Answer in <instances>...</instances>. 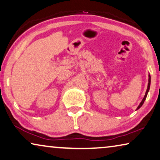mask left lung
I'll list each match as a JSON object with an SVG mask.
<instances>
[{"instance_id":"1","label":"left lung","mask_w":160,"mask_h":160,"mask_svg":"<svg viewBox=\"0 0 160 160\" xmlns=\"http://www.w3.org/2000/svg\"><path fill=\"white\" fill-rule=\"evenodd\" d=\"M150 82H151V77H150V75H149V80H148V89H147V91H146V93H145V95H144V98L142 99V102H140V104H139V105L138 107V109L137 110H138L139 108H140L142 107V105H143V103L144 102V100H145V99L147 98V95H148V93L149 92V88H150Z\"/></svg>"}]
</instances>
